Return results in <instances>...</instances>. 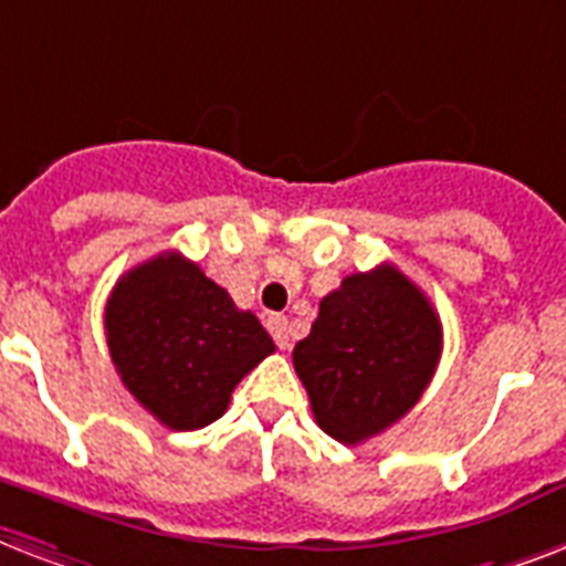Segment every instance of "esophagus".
<instances>
[{"label": "esophagus", "instance_id": "esophagus-1", "mask_svg": "<svg viewBox=\"0 0 566 566\" xmlns=\"http://www.w3.org/2000/svg\"><path fill=\"white\" fill-rule=\"evenodd\" d=\"M265 327H269L271 338L277 342L280 350H286V347L292 345V336H289V318H286V315H269V321H265Z\"/></svg>", "mask_w": 566, "mask_h": 566}]
</instances>
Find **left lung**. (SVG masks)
I'll return each instance as SVG.
<instances>
[{"instance_id":"8db88e82","label":"left lung","mask_w":566,"mask_h":566,"mask_svg":"<svg viewBox=\"0 0 566 566\" xmlns=\"http://www.w3.org/2000/svg\"><path fill=\"white\" fill-rule=\"evenodd\" d=\"M441 338L436 306L395 265L342 280L292 354L315 423L342 444L379 436L420 400Z\"/></svg>"}]
</instances>
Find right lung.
Masks as SVG:
<instances>
[{
    "mask_svg": "<svg viewBox=\"0 0 566 566\" xmlns=\"http://www.w3.org/2000/svg\"><path fill=\"white\" fill-rule=\"evenodd\" d=\"M104 336L125 388L178 432L219 420L239 379L274 354L254 312L178 251L122 274L104 306Z\"/></svg>",
    "mask_w": 566,
    "mask_h": 566,
    "instance_id": "1",
    "label": "right lung"
}]
</instances>
